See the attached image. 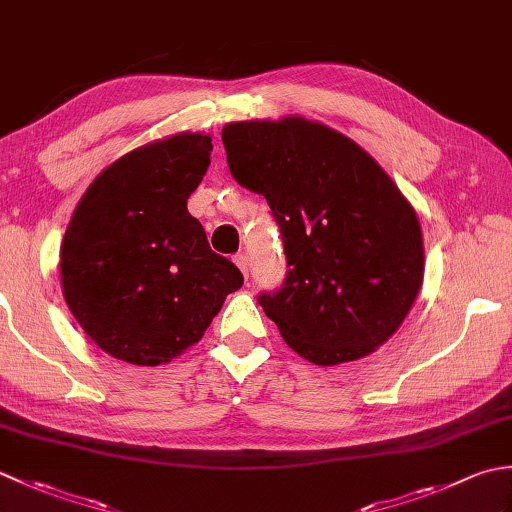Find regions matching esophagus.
Listing matches in <instances>:
<instances>
[{"label": "esophagus", "mask_w": 512, "mask_h": 512, "mask_svg": "<svg viewBox=\"0 0 512 512\" xmlns=\"http://www.w3.org/2000/svg\"><path fill=\"white\" fill-rule=\"evenodd\" d=\"M233 262L237 264V268H239V270H242L244 277H248V257H246L244 253H239V255H235V257H233Z\"/></svg>", "instance_id": "obj_1"}]
</instances>
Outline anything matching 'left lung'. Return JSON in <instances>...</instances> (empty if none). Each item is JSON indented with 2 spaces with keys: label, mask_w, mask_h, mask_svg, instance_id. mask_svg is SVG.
Wrapping results in <instances>:
<instances>
[{
  "label": "left lung",
  "mask_w": 512,
  "mask_h": 512,
  "mask_svg": "<svg viewBox=\"0 0 512 512\" xmlns=\"http://www.w3.org/2000/svg\"><path fill=\"white\" fill-rule=\"evenodd\" d=\"M222 143L233 178L281 228L288 277L259 303L284 341L323 367L376 352L422 286L411 202L361 145L303 116L228 123Z\"/></svg>",
  "instance_id": "left-lung-1"
}]
</instances>
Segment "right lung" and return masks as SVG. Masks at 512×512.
Returning a JSON list of instances; mask_svg holds the SVG:
<instances>
[{"label": "right lung", "mask_w": 512, "mask_h": 512, "mask_svg": "<svg viewBox=\"0 0 512 512\" xmlns=\"http://www.w3.org/2000/svg\"><path fill=\"white\" fill-rule=\"evenodd\" d=\"M211 149V136L200 132L132 149L94 178L65 228L63 299L83 332L118 361L171 363L244 284L187 211Z\"/></svg>", "instance_id": "1"}]
</instances>
